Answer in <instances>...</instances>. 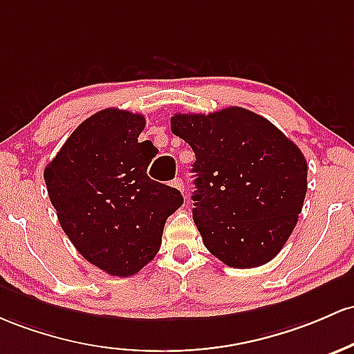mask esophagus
I'll use <instances>...</instances> for the list:
<instances>
[{
    "label": "esophagus",
    "instance_id": "34e87169",
    "mask_svg": "<svg viewBox=\"0 0 354 354\" xmlns=\"http://www.w3.org/2000/svg\"><path fill=\"white\" fill-rule=\"evenodd\" d=\"M173 186L178 188L180 192H185V185H183V178H174L173 180Z\"/></svg>",
    "mask_w": 354,
    "mask_h": 354
}]
</instances>
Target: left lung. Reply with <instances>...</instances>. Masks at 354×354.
<instances>
[{
	"instance_id": "obj_1",
	"label": "left lung",
	"mask_w": 354,
	"mask_h": 354,
	"mask_svg": "<svg viewBox=\"0 0 354 354\" xmlns=\"http://www.w3.org/2000/svg\"><path fill=\"white\" fill-rule=\"evenodd\" d=\"M171 131L195 151L193 220L205 247L235 269L270 262L292 234L308 192L301 149L243 107L174 114Z\"/></svg>"
}]
</instances>
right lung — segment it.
Wrapping results in <instances>:
<instances>
[{
	"instance_id": "1",
	"label": "right lung",
	"mask_w": 354,
	"mask_h": 354,
	"mask_svg": "<svg viewBox=\"0 0 354 354\" xmlns=\"http://www.w3.org/2000/svg\"><path fill=\"white\" fill-rule=\"evenodd\" d=\"M142 114L104 109L85 119L45 168L58 221L79 254L118 277L156 257L165 223L183 205L176 188L147 176L158 149L139 142Z\"/></svg>"
}]
</instances>
